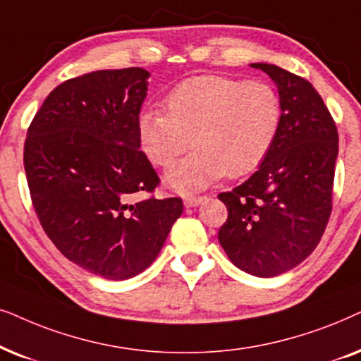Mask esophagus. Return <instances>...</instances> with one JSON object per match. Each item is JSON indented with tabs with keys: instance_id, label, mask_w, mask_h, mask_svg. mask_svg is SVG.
<instances>
[{
	"instance_id": "obj_1",
	"label": "esophagus",
	"mask_w": 361,
	"mask_h": 361,
	"mask_svg": "<svg viewBox=\"0 0 361 361\" xmlns=\"http://www.w3.org/2000/svg\"><path fill=\"white\" fill-rule=\"evenodd\" d=\"M206 200V196H185L183 203L186 208H195V206H200Z\"/></svg>"
}]
</instances>
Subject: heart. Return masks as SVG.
I'll return each mask as SVG.
<instances>
[{
  "label": "heart",
  "mask_w": 361,
  "mask_h": 361,
  "mask_svg": "<svg viewBox=\"0 0 361 361\" xmlns=\"http://www.w3.org/2000/svg\"><path fill=\"white\" fill-rule=\"evenodd\" d=\"M165 109L137 118L140 147L153 165L168 168L186 148L185 160L166 173L180 193L208 188L224 175L241 178L262 165L276 145L284 109L271 84L224 75H198L170 90Z\"/></svg>",
  "instance_id": "1"
}]
</instances>
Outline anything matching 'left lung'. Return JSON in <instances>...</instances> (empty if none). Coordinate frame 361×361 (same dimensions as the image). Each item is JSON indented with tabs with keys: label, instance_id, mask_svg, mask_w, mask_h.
Listing matches in <instances>:
<instances>
[{
	"label": "left lung",
	"instance_id": "1",
	"mask_svg": "<svg viewBox=\"0 0 361 361\" xmlns=\"http://www.w3.org/2000/svg\"><path fill=\"white\" fill-rule=\"evenodd\" d=\"M251 66L277 85L284 120L257 171L218 196L229 213L218 239L241 271L274 277L299 266L320 243L331 213L338 132L309 80L266 62Z\"/></svg>",
	"mask_w": 361,
	"mask_h": 361
}]
</instances>
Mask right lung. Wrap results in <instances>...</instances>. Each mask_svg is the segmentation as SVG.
<instances>
[{"mask_svg": "<svg viewBox=\"0 0 361 361\" xmlns=\"http://www.w3.org/2000/svg\"><path fill=\"white\" fill-rule=\"evenodd\" d=\"M150 72L95 71L66 80L37 110L24 171L37 218L64 256L109 281L145 271L183 213L157 200V171L140 150L137 118Z\"/></svg>", "mask_w": 361, "mask_h": 361, "instance_id": "right-lung-1", "label": "right lung"}]
</instances>
